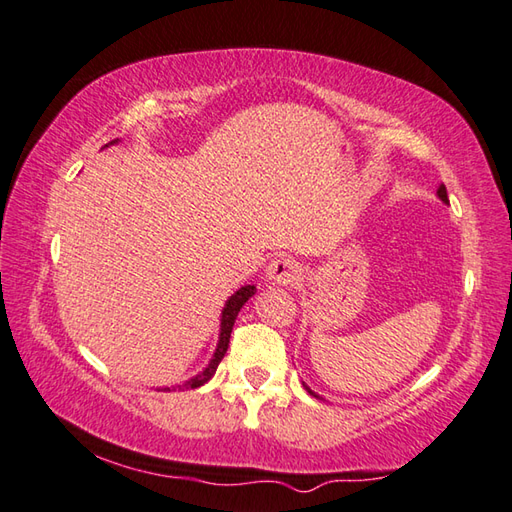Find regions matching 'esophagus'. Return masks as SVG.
<instances>
[{"instance_id": "34e87169", "label": "esophagus", "mask_w": 512, "mask_h": 512, "mask_svg": "<svg viewBox=\"0 0 512 512\" xmlns=\"http://www.w3.org/2000/svg\"><path fill=\"white\" fill-rule=\"evenodd\" d=\"M299 279V266L292 259H277V262L268 264L266 268V281L273 286H292Z\"/></svg>"}]
</instances>
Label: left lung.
<instances>
[{
    "instance_id": "left-lung-1",
    "label": "left lung",
    "mask_w": 512,
    "mask_h": 512,
    "mask_svg": "<svg viewBox=\"0 0 512 512\" xmlns=\"http://www.w3.org/2000/svg\"><path fill=\"white\" fill-rule=\"evenodd\" d=\"M438 198L444 202V204H449V195H447V187H444V184H440V187H438ZM303 387H306V391H308V394L310 396H314V398H319V400H323L319 394H317V391H314V389H310L306 383H303Z\"/></svg>"
}]
</instances>
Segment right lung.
I'll use <instances>...</instances> for the list:
<instances>
[{
	"label": "right lung",
	"mask_w": 512,
	"mask_h": 512,
	"mask_svg": "<svg viewBox=\"0 0 512 512\" xmlns=\"http://www.w3.org/2000/svg\"><path fill=\"white\" fill-rule=\"evenodd\" d=\"M118 143H121V140L116 138V140H112V143H107L105 147L118 145ZM255 292H257L255 286H242L239 290H235L231 297L226 299L224 308H222V314H220V334H217L215 352H213L211 361L206 363V367L202 369V372L191 376L189 380H184V383H180V385H176V387H162L160 391H176V389H182V391H184V389H195V387H200V385H204V383H209V380H211L213 374H215L217 365H220V361H222L226 350H228V341H231V332H233V325H235V319H237L239 310L244 308V303H246L250 297H253Z\"/></svg>",
	"instance_id": "obj_1"
}]
</instances>
